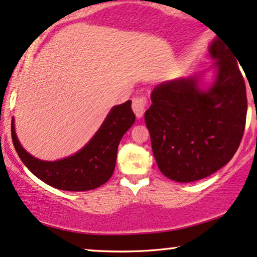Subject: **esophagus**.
Returning a JSON list of instances; mask_svg holds the SVG:
<instances>
[{
    "mask_svg": "<svg viewBox=\"0 0 257 257\" xmlns=\"http://www.w3.org/2000/svg\"><path fill=\"white\" fill-rule=\"evenodd\" d=\"M146 106H147V98L145 96H139V97H134L133 99V105L132 108L134 110L136 117L141 118L144 116V113L146 111Z\"/></svg>",
    "mask_w": 257,
    "mask_h": 257,
    "instance_id": "obj_1",
    "label": "esophagus"
}]
</instances>
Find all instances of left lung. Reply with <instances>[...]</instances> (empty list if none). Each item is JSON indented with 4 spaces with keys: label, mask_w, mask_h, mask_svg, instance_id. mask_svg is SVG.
<instances>
[{
    "label": "left lung",
    "mask_w": 257,
    "mask_h": 257,
    "mask_svg": "<svg viewBox=\"0 0 257 257\" xmlns=\"http://www.w3.org/2000/svg\"><path fill=\"white\" fill-rule=\"evenodd\" d=\"M209 52L215 60L210 85H203L204 72L162 82L145 112L159 170L178 183L200 180L225 166L244 133L248 104L237 58L218 39Z\"/></svg>",
    "instance_id": "obj_1"
}]
</instances>
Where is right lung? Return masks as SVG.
<instances>
[{"label": "right lung", "instance_id": "add662e5", "mask_svg": "<svg viewBox=\"0 0 257 257\" xmlns=\"http://www.w3.org/2000/svg\"><path fill=\"white\" fill-rule=\"evenodd\" d=\"M135 122L132 102L126 100L110 110L104 122L84 147L71 157L44 161L22 147L12 119V139L25 166L39 179L64 191H89L105 184L113 173L119 141Z\"/></svg>", "mask_w": 257, "mask_h": 257}]
</instances>
